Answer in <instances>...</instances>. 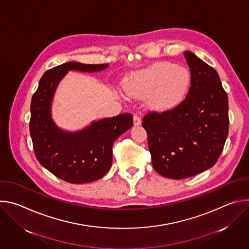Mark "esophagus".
<instances>
[{"label":"esophagus","mask_w":249,"mask_h":249,"mask_svg":"<svg viewBox=\"0 0 249 249\" xmlns=\"http://www.w3.org/2000/svg\"><path fill=\"white\" fill-rule=\"evenodd\" d=\"M133 119H134V125H135V126H139V125H141V123H142V120H141V117H140L139 115L135 114Z\"/></svg>","instance_id":"34e87169"}]
</instances>
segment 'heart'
Segmentation results:
<instances>
[{"label": "heart", "mask_w": 249, "mask_h": 249, "mask_svg": "<svg viewBox=\"0 0 249 249\" xmlns=\"http://www.w3.org/2000/svg\"><path fill=\"white\" fill-rule=\"evenodd\" d=\"M188 71L170 63H159L137 75L128 85L127 91L135 96H152L155 106L171 108L181 102L190 88Z\"/></svg>", "instance_id": "heart-1"}]
</instances>
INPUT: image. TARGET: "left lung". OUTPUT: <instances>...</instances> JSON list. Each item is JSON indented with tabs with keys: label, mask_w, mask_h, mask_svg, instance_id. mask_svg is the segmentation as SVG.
Instances as JSON below:
<instances>
[{
	"label": "left lung",
	"mask_w": 249,
	"mask_h": 249,
	"mask_svg": "<svg viewBox=\"0 0 249 249\" xmlns=\"http://www.w3.org/2000/svg\"><path fill=\"white\" fill-rule=\"evenodd\" d=\"M191 73V87L174 108L150 111L142 126L155 170L182 179L214 165L229 134L228 94L217 71L194 53H183Z\"/></svg>",
	"instance_id": "obj_1"
}]
</instances>
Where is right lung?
<instances>
[{"label":"right lung","instance_id":"1","mask_svg":"<svg viewBox=\"0 0 249 249\" xmlns=\"http://www.w3.org/2000/svg\"><path fill=\"white\" fill-rule=\"evenodd\" d=\"M107 67L78 62L54 67L44 73L31 98L29 131L35 157L47 170L69 183L91 182L107 173L114 141L133 126L132 114L124 113L70 133L59 129L51 118L55 89L68 71L99 72Z\"/></svg>","mask_w":249,"mask_h":249}]
</instances>
